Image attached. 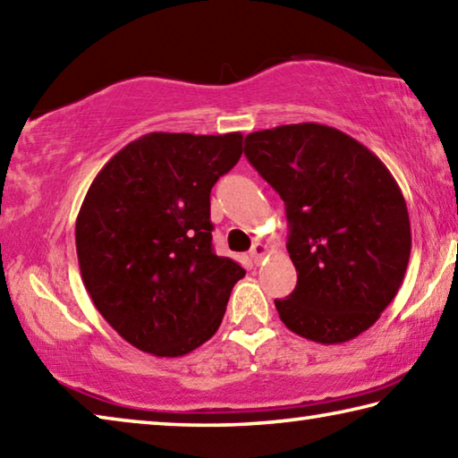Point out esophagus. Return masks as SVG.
I'll return each mask as SVG.
<instances>
[{
  "label": "esophagus",
  "instance_id": "esophagus-1",
  "mask_svg": "<svg viewBox=\"0 0 458 458\" xmlns=\"http://www.w3.org/2000/svg\"><path fill=\"white\" fill-rule=\"evenodd\" d=\"M265 254H267V244H262V242L252 244V248H250V259H252L254 265H259V262H260L262 259H265Z\"/></svg>",
  "mask_w": 458,
  "mask_h": 458
}]
</instances>
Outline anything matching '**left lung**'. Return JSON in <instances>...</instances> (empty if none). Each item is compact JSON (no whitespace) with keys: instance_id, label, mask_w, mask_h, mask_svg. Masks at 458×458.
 <instances>
[{"instance_id":"obj_1","label":"left lung","mask_w":458,"mask_h":458,"mask_svg":"<svg viewBox=\"0 0 458 458\" xmlns=\"http://www.w3.org/2000/svg\"><path fill=\"white\" fill-rule=\"evenodd\" d=\"M244 155L284 201L297 286L281 321L317 344L374 325L404 281L412 234L396 180L341 131L299 123L246 135Z\"/></svg>"}]
</instances>
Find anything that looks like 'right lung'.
<instances>
[{
    "label": "right lung",
    "instance_id": "1",
    "mask_svg": "<svg viewBox=\"0 0 458 458\" xmlns=\"http://www.w3.org/2000/svg\"><path fill=\"white\" fill-rule=\"evenodd\" d=\"M240 155V133H147L90 183L76 218L82 283L137 350L177 358L218 331L246 270L214 252L210 191Z\"/></svg>",
    "mask_w": 458,
    "mask_h": 458
}]
</instances>
